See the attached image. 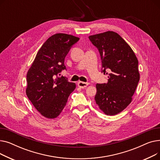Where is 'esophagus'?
<instances>
[{
  "mask_svg": "<svg viewBox=\"0 0 160 160\" xmlns=\"http://www.w3.org/2000/svg\"><path fill=\"white\" fill-rule=\"evenodd\" d=\"M89 83L88 82H78V88H81V89H83L86 88L88 86Z\"/></svg>",
  "mask_w": 160,
  "mask_h": 160,
  "instance_id": "1",
  "label": "esophagus"
}]
</instances>
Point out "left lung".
<instances>
[{
	"label": "left lung",
	"mask_w": 160,
	"mask_h": 160,
	"mask_svg": "<svg viewBox=\"0 0 160 160\" xmlns=\"http://www.w3.org/2000/svg\"><path fill=\"white\" fill-rule=\"evenodd\" d=\"M98 50L108 83H97L96 104L107 115L123 111L132 102L140 78L138 60L130 45L113 31L89 36Z\"/></svg>",
	"instance_id": "left-lung-1"
}]
</instances>
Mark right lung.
<instances>
[{
    "mask_svg": "<svg viewBox=\"0 0 160 160\" xmlns=\"http://www.w3.org/2000/svg\"><path fill=\"white\" fill-rule=\"evenodd\" d=\"M79 39L62 33L50 36L38 50L27 72V95L46 118L54 119L61 113L69 96L76 88L74 83L58 76L66 69L65 58L71 46Z\"/></svg>",
    "mask_w": 160,
    "mask_h": 160,
    "instance_id": "right-lung-1",
    "label": "right lung"
}]
</instances>
